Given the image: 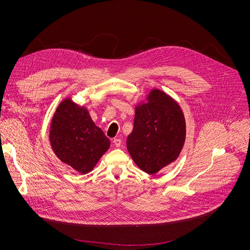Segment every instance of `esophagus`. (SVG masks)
Instances as JSON below:
<instances>
[{"label":"esophagus","instance_id":"esophagus-1","mask_svg":"<svg viewBox=\"0 0 250 250\" xmlns=\"http://www.w3.org/2000/svg\"><path fill=\"white\" fill-rule=\"evenodd\" d=\"M113 144L115 145V147H121V145H122V140H121V139H114V140H113Z\"/></svg>","mask_w":250,"mask_h":250}]
</instances>
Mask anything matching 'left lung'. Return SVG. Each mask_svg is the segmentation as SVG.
<instances>
[{"instance_id":"left-lung-1","label":"left lung","mask_w":250,"mask_h":250,"mask_svg":"<svg viewBox=\"0 0 250 250\" xmlns=\"http://www.w3.org/2000/svg\"><path fill=\"white\" fill-rule=\"evenodd\" d=\"M135 110L127 151L144 172L156 174L178 158L185 145V114L177 101L160 89H152Z\"/></svg>"}]
</instances>
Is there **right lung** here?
<instances>
[{
    "label": "right lung",
    "mask_w": 250,
    "mask_h": 250,
    "mask_svg": "<svg viewBox=\"0 0 250 250\" xmlns=\"http://www.w3.org/2000/svg\"><path fill=\"white\" fill-rule=\"evenodd\" d=\"M49 142L58 158L81 174L93 170L110 147L85 106L64 98L57 107L49 126Z\"/></svg>",
    "instance_id": "1"
}]
</instances>
